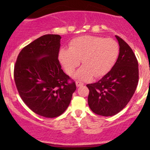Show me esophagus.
Wrapping results in <instances>:
<instances>
[{"instance_id":"esophagus-1","label":"esophagus","mask_w":150,"mask_h":150,"mask_svg":"<svg viewBox=\"0 0 150 150\" xmlns=\"http://www.w3.org/2000/svg\"><path fill=\"white\" fill-rule=\"evenodd\" d=\"M83 85H84L83 82H80V81H77V82H76V86H77V87H80V86H82Z\"/></svg>"}]
</instances>
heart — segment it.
Segmentation results:
<instances>
[{
  "label": "heart",
  "instance_id": "heart-1",
  "mask_svg": "<svg viewBox=\"0 0 150 150\" xmlns=\"http://www.w3.org/2000/svg\"><path fill=\"white\" fill-rule=\"evenodd\" d=\"M119 46L114 39L85 35L73 39L70 48H62L59 60L67 74L72 75L80 64L83 66L75 74L77 80H88L104 76L111 69L118 57Z\"/></svg>",
  "mask_w": 150,
  "mask_h": 150
}]
</instances>
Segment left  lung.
I'll use <instances>...</instances> for the list:
<instances>
[{
	"instance_id": "8db88e82",
	"label": "left lung",
	"mask_w": 150,
	"mask_h": 150,
	"mask_svg": "<svg viewBox=\"0 0 150 150\" xmlns=\"http://www.w3.org/2000/svg\"><path fill=\"white\" fill-rule=\"evenodd\" d=\"M119 55L112 69L95 83L88 84V104L96 114L112 116L128 104L139 80L138 62L131 48L116 36Z\"/></svg>"
}]
</instances>
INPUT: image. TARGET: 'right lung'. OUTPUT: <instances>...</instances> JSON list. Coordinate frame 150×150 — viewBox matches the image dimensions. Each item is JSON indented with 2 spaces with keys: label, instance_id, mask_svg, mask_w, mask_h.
<instances>
[{
  "label": "right lung",
  "instance_id": "1",
  "mask_svg": "<svg viewBox=\"0 0 150 150\" xmlns=\"http://www.w3.org/2000/svg\"><path fill=\"white\" fill-rule=\"evenodd\" d=\"M61 37L46 34L19 53L14 79L21 99L37 114L46 118L61 115L69 106L76 85L61 69L58 61Z\"/></svg>",
  "mask_w": 150,
  "mask_h": 150
}]
</instances>
